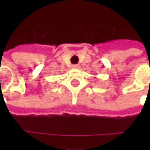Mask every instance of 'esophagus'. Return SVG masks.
Here are the masks:
<instances>
[{"label": "esophagus", "mask_w": 150, "mask_h": 150, "mask_svg": "<svg viewBox=\"0 0 150 150\" xmlns=\"http://www.w3.org/2000/svg\"><path fill=\"white\" fill-rule=\"evenodd\" d=\"M80 67V66L79 65H73L72 66V68L73 69H79Z\"/></svg>", "instance_id": "esophagus-1"}]
</instances>
